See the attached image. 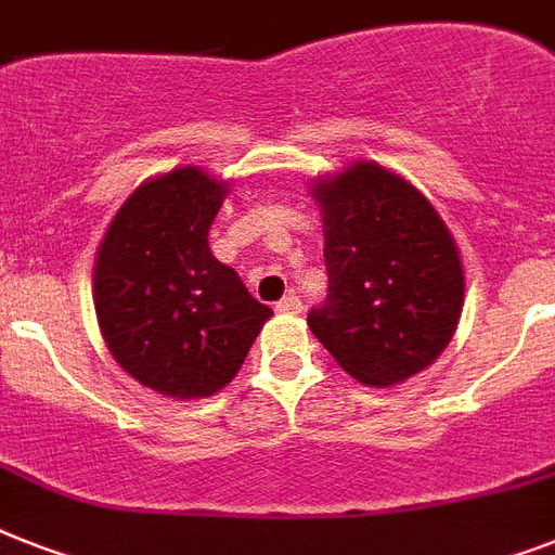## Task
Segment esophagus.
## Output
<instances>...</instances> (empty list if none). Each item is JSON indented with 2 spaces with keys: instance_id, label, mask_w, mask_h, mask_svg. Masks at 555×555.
<instances>
[{
  "instance_id": "34e87169",
  "label": "esophagus",
  "mask_w": 555,
  "mask_h": 555,
  "mask_svg": "<svg viewBox=\"0 0 555 555\" xmlns=\"http://www.w3.org/2000/svg\"><path fill=\"white\" fill-rule=\"evenodd\" d=\"M276 308L282 313H299V311H302V299H299L296 294H287L285 299H279Z\"/></svg>"
}]
</instances>
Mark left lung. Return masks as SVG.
Masks as SVG:
<instances>
[{
    "label": "left lung",
    "instance_id": "obj_1",
    "mask_svg": "<svg viewBox=\"0 0 555 555\" xmlns=\"http://www.w3.org/2000/svg\"><path fill=\"white\" fill-rule=\"evenodd\" d=\"M328 299L313 337L365 386H395L431 365L464 311V264L423 192L374 160L317 178Z\"/></svg>",
    "mask_w": 555,
    "mask_h": 555
}]
</instances>
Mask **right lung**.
Returning <instances> with one entry per match:
<instances>
[{"label":"right lung","instance_id":"1","mask_svg":"<svg viewBox=\"0 0 555 555\" xmlns=\"http://www.w3.org/2000/svg\"><path fill=\"white\" fill-rule=\"evenodd\" d=\"M227 192V181L198 167L150 178L100 242L94 311L103 339L120 369L158 395H216L273 317L209 250Z\"/></svg>","mask_w":555,"mask_h":555}]
</instances>
